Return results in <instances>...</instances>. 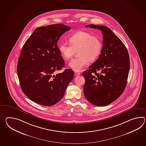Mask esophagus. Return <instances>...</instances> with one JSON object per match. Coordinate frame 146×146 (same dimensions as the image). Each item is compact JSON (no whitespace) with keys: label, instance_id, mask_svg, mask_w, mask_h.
I'll return each instance as SVG.
<instances>
[{"label":"esophagus","instance_id":"esophagus-1","mask_svg":"<svg viewBox=\"0 0 146 146\" xmlns=\"http://www.w3.org/2000/svg\"><path fill=\"white\" fill-rule=\"evenodd\" d=\"M80 74H81V73L79 72H74L75 76H78Z\"/></svg>","mask_w":146,"mask_h":146}]
</instances>
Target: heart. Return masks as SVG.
Returning <instances> with one entry per match:
<instances>
[{"label": "heart", "mask_w": 146, "mask_h": 146, "mask_svg": "<svg viewBox=\"0 0 146 146\" xmlns=\"http://www.w3.org/2000/svg\"><path fill=\"white\" fill-rule=\"evenodd\" d=\"M69 44L61 42L58 50L63 58L69 60L77 50L78 57L73 58L68 66L76 72L81 71L88 65V61L94 62L101 54L102 43L98 36L91 33L80 31L70 36Z\"/></svg>", "instance_id": "heart-1"}]
</instances>
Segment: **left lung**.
<instances>
[{
  "label": "left lung",
  "mask_w": 146,
  "mask_h": 146,
  "mask_svg": "<svg viewBox=\"0 0 146 146\" xmlns=\"http://www.w3.org/2000/svg\"><path fill=\"white\" fill-rule=\"evenodd\" d=\"M85 27L101 30L103 40L99 58L82 74L85 80V97L94 105L106 106L116 100L126 86L129 54L123 42L107 27L89 25Z\"/></svg>",
  "instance_id": "1"
}]
</instances>
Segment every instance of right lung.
I'll use <instances>...</instances> for the list:
<instances>
[{
    "label": "right lung",
    "mask_w": 146,
    "mask_h": 146,
    "mask_svg": "<svg viewBox=\"0 0 146 146\" xmlns=\"http://www.w3.org/2000/svg\"><path fill=\"white\" fill-rule=\"evenodd\" d=\"M70 29L60 23L39 27L23 45L17 68L20 87L37 104L46 106L56 104L73 78L71 69L54 75L65 65L57 42Z\"/></svg>",
    "instance_id": "add662e5"
}]
</instances>
